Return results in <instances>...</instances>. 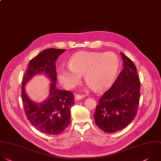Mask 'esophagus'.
Wrapping results in <instances>:
<instances>
[{"label": "esophagus", "instance_id": "1", "mask_svg": "<svg viewBox=\"0 0 161 161\" xmlns=\"http://www.w3.org/2000/svg\"><path fill=\"white\" fill-rule=\"evenodd\" d=\"M85 97V96L84 95H81V94H77L76 96H75V99L76 100H81V99H82L83 98H84Z\"/></svg>", "mask_w": 161, "mask_h": 161}]
</instances>
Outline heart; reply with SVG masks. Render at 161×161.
Listing matches in <instances>:
<instances>
[{
  "mask_svg": "<svg viewBox=\"0 0 161 161\" xmlns=\"http://www.w3.org/2000/svg\"><path fill=\"white\" fill-rule=\"evenodd\" d=\"M69 67L60 68L58 79L65 87L71 89L80 82L82 75L88 87L94 91L107 89L117 76L120 59L114 53L80 51L69 60Z\"/></svg>",
  "mask_w": 161,
  "mask_h": 161,
  "instance_id": "obj_1",
  "label": "heart"
}]
</instances>
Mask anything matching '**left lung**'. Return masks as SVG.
I'll list each match as a JSON object with an SVG mask.
<instances>
[{"label":"left lung","instance_id":"left-lung-1","mask_svg":"<svg viewBox=\"0 0 161 161\" xmlns=\"http://www.w3.org/2000/svg\"><path fill=\"white\" fill-rule=\"evenodd\" d=\"M124 68L112 87L99 100L93 115L100 130L115 133L129 125L137 114L140 81L134 63L120 52Z\"/></svg>","mask_w":161,"mask_h":161}]
</instances>
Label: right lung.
<instances>
[{
	"label": "right lung",
	"instance_id": "1",
	"mask_svg": "<svg viewBox=\"0 0 161 161\" xmlns=\"http://www.w3.org/2000/svg\"><path fill=\"white\" fill-rule=\"evenodd\" d=\"M66 49H46L32 58L21 82V98L28 120L45 134L56 135L65 130L70 122V108L74 96L69 91L56 88V61ZM44 75L50 80L48 98L41 103L32 101L25 91V84L35 75Z\"/></svg>",
	"mask_w": 161,
	"mask_h": 161
}]
</instances>
